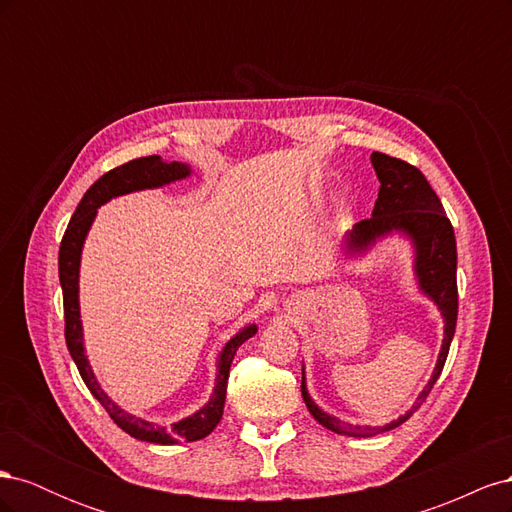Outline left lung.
Wrapping results in <instances>:
<instances>
[{"mask_svg": "<svg viewBox=\"0 0 512 512\" xmlns=\"http://www.w3.org/2000/svg\"><path fill=\"white\" fill-rule=\"evenodd\" d=\"M371 164L380 181L378 200L371 211V218L361 220L346 235V252L348 254H363L369 250L380 237L391 235V232H404L410 237L414 245V273L418 277V286L427 294V297L438 305L444 316V339L442 350L438 356L436 369H433L431 380L418 395L412 410L397 421L384 425V427H361L339 421V418L322 412L314 399L307 393L305 384V371L301 380V393L307 410L312 412L316 421L331 429L339 436L348 438H371L378 433L391 431L406 423L408 418L421 408L427 399L433 384L438 382L442 367L446 363L448 348H451L455 324H457V243L451 220L446 218L444 207L440 203L438 194L431 190L429 181L416 166L391 158L386 153L374 151L371 153Z\"/></svg>", "mask_w": 512, "mask_h": 512, "instance_id": "1", "label": "left lung"}]
</instances>
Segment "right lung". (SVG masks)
Wrapping results in <instances>:
<instances>
[{"mask_svg": "<svg viewBox=\"0 0 512 512\" xmlns=\"http://www.w3.org/2000/svg\"><path fill=\"white\" fill-rule=\"evenodd\" d=\"M192 173L188 164L181 162H162L160 156H149V158H138L132 162L121 164L113 170L104 173L91 188L85 192L83 200L76 207L72 220L64 232V239H61L59 245V282H61V292H64V320H66V344L70 350L72 361L76 363V369L87 384V389L91 391L102 408L108 412V416L113 421L130 433L132 438L143 440V442H153V444H177V442H194V440H203L205 436L215 429V425L220 423V418L224 414V401H226V386H228V374H230V365L239 346L247 342L252 335H256V324H250L243 331H239L230 342L222 348L218 356V378H215V389L209 399V404H205L198 412L192 416L183 418V421L175 423L170 429L160 427L156 423L143 421L134 414H128L126 410H121L115 401L108 397L102 386L98 384L94 369H91L85 348H83V327H81V307H79V267H81V252H83V243L87 232L94 224V218L98 213V207L104 205L106 200H111L121 194H130L138 190H151V188H162V185L185 179Z\"/></svg>", "mask_w": 512, "mask_h": 512, "instance_id": "right-lung-1", "label": "right lung"}]
</instances>
